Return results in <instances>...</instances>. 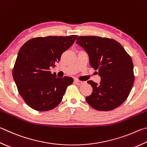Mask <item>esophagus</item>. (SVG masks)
Segmentation results:
<instances>
[{"label":"esophagus","mask_w":147,"mask_h":147,"mask_svg":"<svg viewBox=\"0 0 147 147\" xmlns=\"http://www.w3.org/2000/svg\"><path fill=\"white\" fill-rule=\"evenodd\" d=\"M74 83H75L76 85H82L83 84H84V82L78 80H74Z\"/></svg>","instance_id":"esophagus-1"}]
</instances>
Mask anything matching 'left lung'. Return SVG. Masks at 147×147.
I'll return each mask as SVG.
<instances>
[{
  "label": "left lung",
  "mask_w": 147,
  "mask_h": 147,
  "mask_svg": "<svg viewBox=\"0 0 147 147\" xmlns=\"http://www.w3.org/2000/svg\"><path fill=\"white\" fill-rule=\"evenodd\" d=\"M76 44L83 47L89 58L90 66L101 77L99 84L87 83L92 92L85 97L87 102L98 111H109L126 100L134 82L131 57L115 40L96 36H80Z\"/></svg>",
  "instance_id": "1"
}]
</instances>
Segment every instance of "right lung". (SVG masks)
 Listing matches in <instances>:
<instances>
[{"mask_svg":"<svg viewBox=\"0 0 147 147\" xmlns=\"http://www.w3.org/2000/svg\"><path fill=\"white\" fill-rule=\"evenodd\" d=\"M77 37H36L21 47L13 77L21 97L34 110L47 111L55 108L62 101L68 85L73 84L71 77L57 78V74L49 70L60 62L62 53Z\"/></svg>","mask_w":147,"mask_h":147,"instance_id":"add662e5","label":"right lung"}]
</instances>
